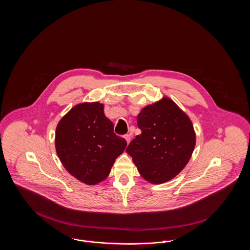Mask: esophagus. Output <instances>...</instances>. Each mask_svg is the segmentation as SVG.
<instances>
[{"label":"esophagus","instance_id":"34e87169","mask_svg":"<svg viewBox=\"0 0 250 250\" xmlns=\"http://www.w3.org/2000/svg\"><path fill=\"white\" fill-rule=\"evenodd\" d=\"M124 138L125 139V141L127 142V143H130V140H131V135L130 134H126V135H125L124 136Z\"/></svg>","mask_w":250,"mask_h":250}]
</instances>
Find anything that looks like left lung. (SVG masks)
<instances>
[{"mask_svg":"<svg viewBox=\"0 0 250 250\" xmlns=\"http://www.w3.org/2000/svg\"><path fill=\"white\" fill-rule=\"evenodd\" d=\"M142 134L126 148L139 172L152 184L175 177L193 153L196 136L190 119L168 97L142 109L137 118Z\"/></svg>","mask_w":250,"mask_h":250,"instance_id":"obj_1","label":"left lung"}]
</instances>
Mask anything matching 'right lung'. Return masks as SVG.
<instances>
[{
	"label": "right lung",
	"mask_w": 250,
	"mask_h": 250,
	"mask_svg": "<svg viewBox=\"0 0 250 250\" xmlns=\"http://www.w3.org/2000/svg\"><path fill=\"white\" fill-rule=\"evenodd\" d=\"M126 141L113 132V124L98 102L72 107L60 121L55 147L62 164L75 178L95 185L107 178Z\"/></svg>",
	"instance_id": "obj_1"
}]
</instances>
